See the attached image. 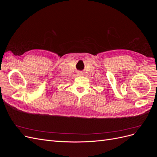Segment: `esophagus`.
I'll return each mask as SVG.
<instances>
[{
  "label": "esophagus",
  "instance_id": "obj_1",
  "mask_svg": "<svg viewBox=\"0 0 157 157\" xmlns=\"http://www.w3.org/2000/svg\"><path fill=\"white\" fill-rule=\"evenodd\" d=\"M77 75H78V76H81V75H83V73L81 72V71H78V72H77Z\"/></svg>",
  "mask_w": 157,
  "mask_h": 157
}]
</instances>
